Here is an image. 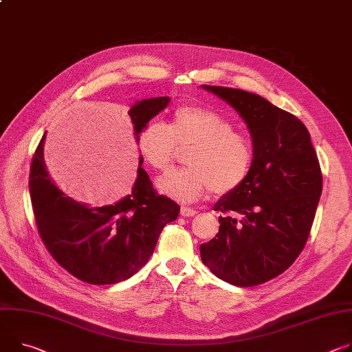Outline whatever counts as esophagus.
I'll list each match as a JSON object with an SVG mask.
<instances>
[{
  "instance_id": "34e87169",
  "label": "esophagus",
  "mask_w": 352,
  "mask_h": 352,
  "mask_svg": "<svg viewBox=\"0 0 352 352\" xmlns=\"http://www.w3.org/2000/svg\"><path fill=\"white\" fill-rule=\"evenodd\" d=\"M198 212L192 208H188V206H181V214L184 217H189V216H195Z\"/></svg>"
}]
</instances>
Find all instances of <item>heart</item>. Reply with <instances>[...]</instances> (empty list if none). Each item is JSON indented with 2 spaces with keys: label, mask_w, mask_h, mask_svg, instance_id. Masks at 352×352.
Listing matches in <instances>:
<instances>
[{
  "label": "heart",
  "mask_w": 352,
  "mask_h": 352,
  "mask_svg": "<svg viewBox=\"0 0 352 352\" xmlns=\"http://www.w3.org/2000/svg\"><path fill=\"white\" fill-rule=\"evenodd\" d=\"M139 147L147 164L158 171L171 167L178 147H192L189 168L157 181L160 192L179 202L198 201L210 189L216 195L234 192L247 179L254 160L251 142L234 132L230 120L199 105L178 108L170 126L150 120L139 135Z\"/></svg>",
  "instance_id": "obj_1"
}]
</instances>
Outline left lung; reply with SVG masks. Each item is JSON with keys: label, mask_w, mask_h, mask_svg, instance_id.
<instances>
[{"label": "left lung", "mask_w": 352, "mask_h": 352, "mask_svg": "<svg viewBox=\"0 0 352 352\" xmlns=\"http://www.w3.org/2000/svg\"><path fill=\"white\" fill-rule=\"evenodd\" d=\"M245 122L254 148L251 171L214 210L219 233L201 244L202 263L217 278L247 287L289 268L309 237L323 177L306 126L257 94L201 85Z\"/></svg>", "instance_id": "8db88e82"}]
</instances>
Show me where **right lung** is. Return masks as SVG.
Returning a JSON list of instances; mask_svg holds the SVG:
<instances>
[{
  "label": "right lung",
  "mask_w": 352,
  "mask_h": 352,
  "mask_svg": "<svg viewBox=\"0 0 352 352\" xmlns=\"http://www.w3.org/2000/svg\"><path fill=\"white\" fill-rule=\"evenodd\" d=\"M170 101V97L142 100L129 109L136 143L143 127ZM45 138L32 160L29 190L46 248L63 268L87 283L112 285L129 279L150 260L160 233L178 217L179 206L154 192L142 168V155L129 195L102 206L74 201L47 171Z\"/></svg>",
  "instance_id": "1"
}]
</instances>
